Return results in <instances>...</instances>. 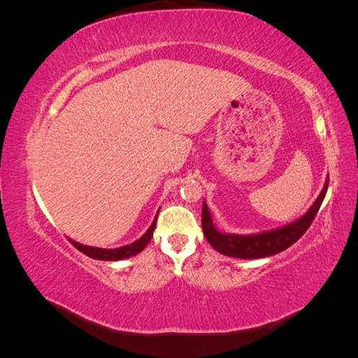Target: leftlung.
<instances>
[{"label": "left lung", "mask_w": 358, "mask_h": 358, "mask_svg": "<svg viewBox=\"0 0 358 358\" xmlns=\"http://www.w3.org/2000/svg\"><path fill=\"white\" fill-rule=\"evenodd\" d=\"M329 188V178L320 192L317 200L308 209L305 215L300 218L288 222L282 227H276L272 230L252 233V234H236V233H224L216 229L213 224L212 213L208 208L206 201H203V212H201V227L206 239L210 246L222 255L242 258V259H254V258H264L270 255H276L285 251L292 243H296L300 237L306 233L309 225L320 209V206L326 197Z\"/></svg>", "instance_id": "8db88e82"}]
</instances>
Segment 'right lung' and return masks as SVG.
Returning a JSON list of instances; mask_svg holds the SVG:
<instances>
[{
	"mask_svg": "<svg viewBox=\"0 0 358 358\" xmlns=\"http://www.w3.org/2000/svg\"><path fill=\"white\" fill-rule=\"evenodd\" d=\"M159 212V210H158ZM157 218H158V213L155 215V220L150 224L149 229L146 230V233L140 237V239L134 241L133 243H128L124 246H119V248H113V249H106V248H96V246H88V245H83L76 242L73 239L69 241L73 243L74 248H78L80 252H83L85 255H88L94 259H101V262H119V259H125L129 258L133 255H137L138 252H142L143 249L146 248V245L152 239V234L155 230V225H157Z\"/></svg>",
	"mask_w": 358,
	"mask_h": 358,
	"instance_id": "add662e5",
	"label": "right lung"
}]
</instances>
